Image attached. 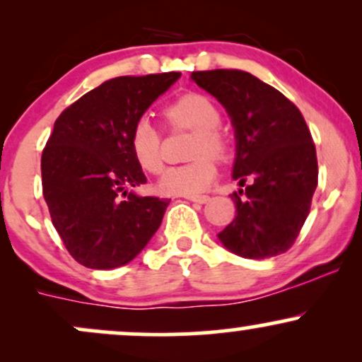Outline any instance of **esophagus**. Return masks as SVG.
<instances>
[{"mask_svg": "<svg viewBox=\"0 0 362 362\" xmlns=\"http://www.w3.org/2000/svg\"><path fill=\"white\" fill-rule=\"evenodd\" d=\"M187 199L192 202H197V204H206V202L209 201V197H207V195H189Z\"/></svg>", "mask_w": 362, "mask_h": 362, "instance_id": "esophagus-1", "label": "esophagus"}]
</instances>
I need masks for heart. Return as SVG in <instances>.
<instances>
[{
	"label": "heart",
	"instance_id": "heart-1",
	"mask_svg": "<svg viewBox=\"0 0 362 362\" xmlns=\"http://www.w3.org/2000/svg\"><path fill=\"white\" fill-rule=\"evenodd\" d=\"M163 117L168 126L185 127L194 131L190 144L192 161L170 167L160 180V190L168 195H197L213 184L218 161H226L231 156V143L219 127L221 112L209 97L201 93H185L163 109ZM161 132L146 117L134 122L129 136V144L134 160L146 173L161 172Z\"/></svg>",
	"mask_w": 362,
	"mask_h": 362
}]
</instances>
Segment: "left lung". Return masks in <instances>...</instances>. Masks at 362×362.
Wrapping results in <instances>:
<instances>
[{
  "label": "left lung",
  "mask_w": 362,
  "mask_h": 362,
  "mask_svg": "<svg viewBox=\"0 0 362 362\" xmlns=\"http://www.w3.org/2000/svg\"><path fill=\"white\" fill-rule=\"evenodd\" d=\"M192 80L223 103L236 132L233 178L243 189L231 194L236 216L218 238L243 259L288 252L318 185L305 117L279 90L242 69L195 71Z\"/></svg>",
  "instance_id": "left-lung-1"
}]
</instances>
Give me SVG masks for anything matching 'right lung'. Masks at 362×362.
<instances>
[{
  "mask_svg": "<svg viewBox=\"0 0 362 362\" xmlns=\"http://www.w3.org/2000/svg\"><path fill=\"white\" fill-rule=\"evenodd\" d=\"M180 73L119 76L83 95L54 122L42 151V194L66 250L90 269L126 265L160 228L170 199L139 197L146 184L129 136Z\"/></svg>",
  "mask_w": 362,
  "mask_h": 362,
  "instance_id": "1",
  "label": "right lung"
}]
</instances>
